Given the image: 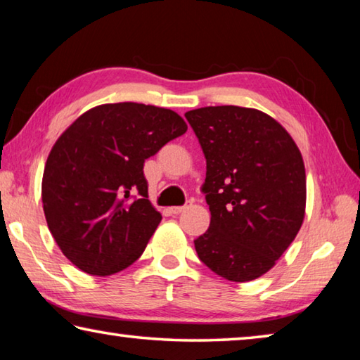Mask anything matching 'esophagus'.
Masks as SVG:
<instances>
[{
	"instance_id": "34e87169",
	"label": "esophagus",
	"mask_w": 360,
	"mask_h": 360,
	"mask_svg": "<svg viewBox=\"0 0 360 360\" xmlns=\"http://www.w3.org/2000/svg\"><path fill=\"white\" fill-rule=\"evenodd\" d=\"M186 208L187 206H173V208H169V211H172V214H181Z\"/></svg>"
}]
</instances>
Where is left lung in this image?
Returning <instances> with one entry per match:
<instances>
[{"label": "left lung", "mask_w": 360, "mask_h": 360, "mask_svg": "<svg viewBox=\"0 0 360 360\" xmlns=\"http://www.w3.org/2000/svg\"><path fill=\"white\" fill-rule=\"evenodd\" d=\"M186 119L206 158L202 192L211 211L195 251L216 275L252 281L276 264L302 227L307 176L300 150L257 109L206 106Z\"/></svg>", "instance_id": "obj_1"}]
</instances>
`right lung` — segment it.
I'll list each match as a JSON object with an SVG mask.
<instances>
[{"label":"right lung","mask_w":360,"mask_h":360,"mask_svg":"<svg viewBox=\"0 0 360 360\" xmlns=\"http://www.w3.org/2000/svg\"><path fill=\"white\" fill-rule=\"evenodd\" d=\"M186 131L172 109L127 101L90 109L57 139L42 174V208L79 270L109 276L144 252L162 221L148 200L144 162Z\"/></svg>","instance_id":"obj_1"}]
</instances>
